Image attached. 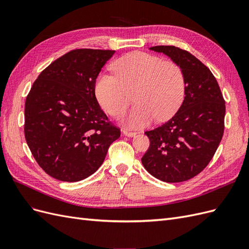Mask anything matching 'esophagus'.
I'll use <instances>...</instances> for the list:
<instances>
[{
	"label": "esophagus",
	"instance_id": "1",
	"mask_svg": "<svg viewBox=\"0 0 249 249\" xmlns=\"http://www.w3.org/2000/svg\"><path fill=\"white\" fill-rule=\"evenodd\" d=\"M123 134L124 135V136H126V137H135V136H136V135H137V133L127 131V130H124V131H123Z\"/></svg>",
	"mask_w": 249,
	"mask_h": 249
}]
</instances>
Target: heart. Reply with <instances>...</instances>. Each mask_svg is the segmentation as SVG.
Wrapping results in <instances>:
<instances>
[{
	"label": "heart",
	"instance_id": "b5f03b06",
	"mask_svg": "<svg viewBox=\"0 0 249 249\" xmlns=\"http://www.w3.org/2000/svg\"><path fill=\"white\" fill-rule=\"evenodd\" d=\"M115 76L102 73L96 79L95 95L101 107L113 117L122 116L134 94L136 102L127 117L133 127L168 120L182 106L186 80L180 66L172 61L133 52L113 65Z\"/></svg>",
	"mask_w": 249,
	"mask_h": 249
}]
</instances>
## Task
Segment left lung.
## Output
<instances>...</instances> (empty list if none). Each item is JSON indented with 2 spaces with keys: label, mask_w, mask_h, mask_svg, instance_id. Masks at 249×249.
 Here are the masks:
<instances>
[{
  "label": "left lung",
  "mask_w": 249,
  "mask_h": 249,
  "mask_svg": "<svg viewBox=\"0 0 249 249\" xmlns=\"http://www.w3.org/2000/svg\"><path fill=\"white\" fill-rule=\"evenodd\" d=\"M149 50L162 53L180 66L186 94L175 116L145 132L150 143L141 162L158 179L184 182L206 168L219 145L224 130V100L213 73L189 52L172 46Z\"/></svg>",
  "instance_id": "left-lung-1"
}]
</instances>
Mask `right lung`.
<instances>
[{"label":"right lung","mask_w":249,"mask_h":249,"mask_svg":"<svg viewBox=\"0 0 249 249\" xmlns=\"http://www.w3.org/2000/svg\"><path fill=\"white\" fill-rule=\"evenodd\" d=\"M115 51L73 50L33 83L25 104V137L39 166L63 182H79L103 164L120 137L96 101L95 80Z\"/></svg>","instance_id":"right-lung-1"}]
</instances>
